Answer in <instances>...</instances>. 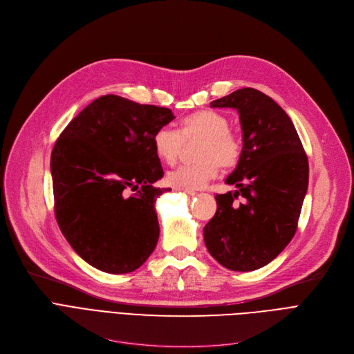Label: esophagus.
Instances as JSON below:
<instances>
[{
	"mask_svg": "<svg viewBox=\"0 0 354 354\" xmlns=\"http://www.w3.org/2000/svg\"><path fill=\"white\" fill-rule=\"evenodd\" d=\"M182 192H185V194H188V195H195V191H192V189H180Z\"/></svg>",
	"mask_w": 354,
	"mask_h": 354,
	"instance_id": "1",
	"label": "esophagus"
}]
</instances>
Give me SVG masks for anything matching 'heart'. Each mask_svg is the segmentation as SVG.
Listing matches in <instances>:
<instances>
[{"label":"heart","mask_w":354,"mask_h":354,"mask_svg":"<svg viewBox=\"0 0 354 354\" xmlns=\"http://www.w3.org/2000/svg\"><path fill=\"white\" fill-rule=\"evenodd\" d=\"M194 163L178 166L167 174V182L179 189H198L222 169H232L243 155V142L230 130V120L215 110H198L183 118L179 130L160 127L152 136L156 156L174 165L180 156L183 142L198 140Z\"/></svg>","instance_id":"1"}]
</instances>
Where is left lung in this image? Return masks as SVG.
Wrapping results in <instances>:
<instances>
[{
	"label": "left lung",
	"instance_id": "left-lung-1",
	"mask_svg": "<svg viewBox=\"0 0 354 354\" xmlns=\"http://www.w3.org/2000/svg\"><path fill=\"white\" fill-rule=\"evenodd\" d=\"M211 107L238 111L243 155L225 180L238 191L215 196L218 208L203 239L221 266L254 271L271 263L297 231L308 159L288 115L263 91L238 88Z\"/></svg>",
	"mask_w": 354,
	"mask_h": 354
}]
</instances>
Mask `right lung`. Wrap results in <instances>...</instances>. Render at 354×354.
<instances>
[{"label":"right lung","mask_w":354,"mask_h":354,"mask_svg":"<svg viewBox=\"0 0 354 354\" xmlns=\"http://www.w3.org/2000/svg\"><path fill=\"white\" fill-rule=\"evenodd\" d=\"M171 109L106 95L84 107L51 152L54 212L71 248L109 274L138 270L158 244L155 202L167 189L152 145Z\"/></svg>","instance_id":"add662e5"}]
</instances>
